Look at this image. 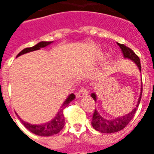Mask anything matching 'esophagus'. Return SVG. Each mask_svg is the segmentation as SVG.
<instances>
[{
    "label": "esophagus",
    "mask_w": 154,
    "mask_h": 154,
    "mask_svg": "<svg viewBox=\"0 0 154 154\" xmlns=\"http://www.w3.org/2000/svg\"><path fill=\"white\" fill-rule=\"evenodd\" d=\"M88 95V91L86 87H81V89L79 90V91L77 93V97H84Z\"/></svg>",
    "instance_id": "1"
}]
</instances>
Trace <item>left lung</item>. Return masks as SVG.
<instances>
[{"mask_svg": "<svg viewBox=\"0 0 154 154\" xmlns=\"http://www.w3.org/2000/svg\"><path fill=\"white\" fill-rule=\"evenodd\" d=\"M118 45H119V47L120 48V49L122 51L124 57H125V58L132 60L133 62H134L136 65L139 67V70L141 71L140 60H139V57L134 54V52L131 48L126 47L125 44H118ZM142 91L143 88H141V93H140V96H139L138 104H137L136 107H138L139 102H140L141 97H142ZM91 96V97L93 98L94 100H97L96 94L92 93ZM136 110H137V108H134V109H133L131 112H129V114H127L125 116L118 117V118H116V119H107L103 118V117H101L99 115V113L97 112V110H94L93 116H92L91 125L93 126L94 129L97 130V131H99V132L106 133V134H111V133L118 132L119 130L124 129L130 122V120L133 119V117H134V114H135Z\"/></svg>", "mask_w": 154, "mask_h": 154, "instance_id": "obj_1", "label": "left lung"}]
</instances>
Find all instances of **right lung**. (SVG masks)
Returning a JSON list of instances; mask_svg holds the SVG:
<instances>
[{
  "mask_svg": "<svg viewBox=\"0 0 154 154\" xmlns=\"http://www.w3.org/2000/svg\"><path fill=\"white\" fill-rule=\"evenodd\" d=\"M52 42H45V41H42V42H39L38 44H37L35 46H33L31 48H26L25 49L19 53L18 55L16 56V57L20 56L22 54H27V53H29V52H32V51L38 50L40 49L41 48H44L49 45ZM75 98V95L73 93L70 94L68 97H67L66 100L64 101L63 106L61 107V109L58 110L57 116L54 117V119H52L49 122L45 123V124H42V125H31V124H29V123L25 122L24 120H22L20 117L19 119H20L21 123L25 125V127L27 129H29L30 132H32L33 134H35L36 135L39 136H51L54 135V134H56L57 133H59L63 129L64 126V116H63V110L66 108V107L68 106V104L70 103L71 101L72 100H74Z\"/></svg>",
  "mask_w": 154,
  "mask_h": 154,
  "instance_id": "add662e5",
  "label": "right lung"
}]
</instances>
